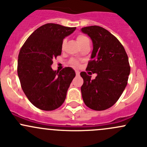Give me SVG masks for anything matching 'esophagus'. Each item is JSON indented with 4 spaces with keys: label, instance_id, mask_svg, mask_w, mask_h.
Returning <instances> with one entry per match:
<instances>
[{
    "label": "esophagus",
    "instance_id": "34e87169",
    "mask_svg": "<svg viewBox=\"0 0 147 147\" xmlns=\"http://www.w3.org/2000/svg\"><path fill=\"white\" fill-rule=\"evenodd\" d=\"M75 73H76L77 76H79V75H80V72H79V71L76 70V71H75Z\"/></svg>",
    "mask_w": 147,
    "mask_h": 147
}]
</instances>
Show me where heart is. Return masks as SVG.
Masks as SVG:
<instances>
[{
  "mask_svg": "<svg viewBox=\"0 0 147 147\" xmlns=\"http://www.w3.org/2000/svg\"><path fill=\"white\" fill-rule=\"evenodd\" d=\"M77 41H78V44H79L80 45H82L83 43H84V42L89 41V39L87 38V37L84 36V35L80 34V35H78V36H77ZM65 40L63 42V46L65 45ZM70 64L73 67H77L78 65V62L76 60H72L70 61Z\"/></svg>",
  "mask_w": 147,
  "mask_h": 147,
  "instance_id": "heart-1",
  "label": "heart"
}]
</instances>
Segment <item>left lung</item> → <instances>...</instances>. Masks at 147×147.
Here are the masks:
<instances>
[{"label": "left lung", "instance_id": "left-lung-1", "mask_svg": "<svg viewBox=\"0 0 147 147\" xmlns=\"http://www.w3.org/2000/svg\"><path fill=\"white\" fill-rule=\"evenodd\" d=\"M92 41L91 60L87 70L97 74L94 80L85 72L81 87L82 97L86 106L102 111L113 106L119 100L127 84L130 67L128 56L116 37L105 28L97 26L81 29Z\"/></svg>", "mask_w": 147, "mask_h": 147}]
</instances>
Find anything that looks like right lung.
I'll return each instance as SVG.
<instances>
[{
  "label": "right lung",
  "mask_w": 147,
  "mask_h": 147,
  "mask_svg": "<svg viewBox=\"0 0 147 147\" xmlns=\"http://www.w3.org/2000/svg\"><path fill=\"white\" fill-rule=\"evenodd\" d=\"M75 29L47 23L35 30L20 49L18 75L25 94L38 109L54 110L65 102L75 72L69 67L55 71L51 65L61 55L63 39Z\"/></svg>",
  "instance_id": "1"
}]
</instances>
